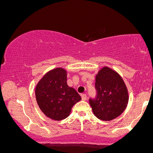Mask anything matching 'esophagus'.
<instances>
[{
	"mask_svg": "<svg viewBox=\"0 0 153 153\" xmlns=\"http://www.w3.org/2000/svg\"><path fill=\"white\" fill-rule=\"evenodd\" d=\"M81 99L83 101H85L86 99H87V96H86V94H81Z\"/></svg>",
	"mask_w": 153,
	"mask_h": 153,
	"instance_id": "34e87169",
	"label": "esophagus"
}]
</instances>
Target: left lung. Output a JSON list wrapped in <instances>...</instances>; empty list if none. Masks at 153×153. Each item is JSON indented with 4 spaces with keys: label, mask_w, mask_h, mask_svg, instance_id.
<instances>
[{
    "label": "left lung",
    "mask_w": 153,
    "mask_h": 153,
    "mask_svg": "<svg viewBox=\"0 0 153 153\" xmlns=\"http://www.w3.org/2000/svg\"><path fill=\"white\" fill-rule=\"evenodd\" d=\"M97 95L89 99L94 114L103 121L112 120L124 111L128 102L126 84L118 73L108 67L96 76Z\"/></svg>",
    "instance_id": "obj_1"
}]
</instances>
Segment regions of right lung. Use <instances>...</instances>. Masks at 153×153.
Wrapping results in <instances>:
<instances>
[{"label":"right lung","instance_id":"add662e5","mask_svg":"<svg viewBox=\"0 0 153 153\" xmlns=\"http://www.w3.org/2000/svg\"><path fill=\"white\" fill-rule=\"evenodd\" d=\"M35 95L41 111L56 121L67 118L73 105L81 99L78 92L68 85L67 72L61 68L44 75L37 84Z\"/></svg>","mask_w":153,"mask_h":153}]
</instances>
